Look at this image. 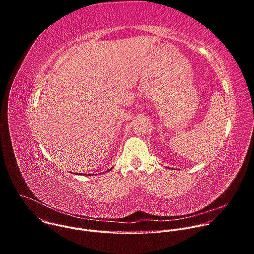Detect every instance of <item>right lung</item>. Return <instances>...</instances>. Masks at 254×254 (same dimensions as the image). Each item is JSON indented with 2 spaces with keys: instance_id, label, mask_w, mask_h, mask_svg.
<instances>
[{
  "instance_id": "obj_1",
  "label": "right lung",
  "mask_w": 254,
  "mask_h": 254,
  "mask_svg": "<svg viewBox=\"0 0 254 254\" xmlns=\"http://www.w3.org/2000/svg\"><path fill=\"white\" fill-rule=\"evenodd\" d=\"M111 170H112V169H110V170H107V171H106V172H110V171H111ZM80 175H81V174H80ZM89 175H90V174H89Z\"/></svg>"
}]
</instances>
